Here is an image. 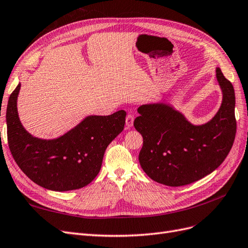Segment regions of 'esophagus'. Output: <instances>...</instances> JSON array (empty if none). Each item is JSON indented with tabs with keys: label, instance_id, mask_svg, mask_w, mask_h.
<instances>
[{
	"label": "esophagus",
	"instance_id": "1",
	"mask_svg": "<svg viewBox=\"0 0 248 248\" xmlns=\"http://www.w3.org/2000/svg\"><path fill=\"white\" fill-rule=\"evenodd\" d=\"M134 124V115L129 113L126 115V118H125V127L126 129H130V127L133 125Z\"/></svg>",
	"mask_w": 248,
	"mask_h": 248
}]
</instances>
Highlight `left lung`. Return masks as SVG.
<instances>
[{"mask_svg": "<svg viewBox=\"0 0 248 248\" xmlns=\"http://www.w3.org/2000/svg\"><path fill=\"white\" fill-rule=\"evenodd\" d=\"M222 92L217 113L205 124L194 125L164 103L138 108L135 129L143 137L139 162L148 176L168 186L198 181L221 165L236 136L234 87L217 68Z\"/></svg>", "mask_w": 248, "mask_h": 248, "instance_id": "left-lung-1", "label": "left lung"}]
</instances>
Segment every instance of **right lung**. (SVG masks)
I'll use <instances>...</instances> for the list:
<instances>
[{"label": "right lung", "mask_w": 248, "mask_h": 248, "mask_svg": "<svg viewBox=\"0 0 248 248\" xmlns=\"http://www.w3.org/2000/svg\"><path fill=\"white\" fill-rule=\"evenodd\" d=\"M20 83L7 105V137L11 155L21 171L38 186L55 191L81 188L100 172L107 146L122 133L125 111L87 116L65 135L52 140L33 137L17 113Z\"/></svg>", "instance_id": "obj_1"}]
</instances>
